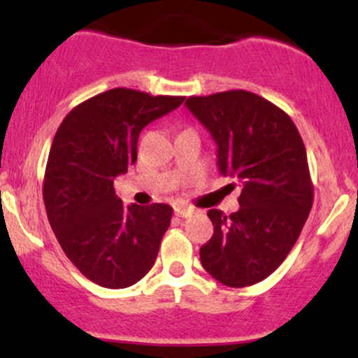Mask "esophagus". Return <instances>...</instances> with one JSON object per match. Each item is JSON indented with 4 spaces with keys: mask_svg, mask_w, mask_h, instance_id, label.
I'll list each match as a JSON object with an SVG mask.
<instances>
[{
    "mask_svg": "<svg viewBox=\"0 0 358 358\" xmlns=\"http://www.w3.org/2000/svg\"><path fill=\"white\" fill-rule=\"evenodd\" d=\"M175 213L178 217H183V219H187V217H190L192 213H195V208L187 207V205H176Z\"/></svg>",
    "mask_w": 358,
    "mask_h": 358,
    "instance_id": "esophagus-1",
    "label": "esophagus"
}]
</instances>
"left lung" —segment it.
<instances>
[{"mask_svg":"<svg viewBox=\"0 0 358 358\" xmlns=\"http://www.w3.org/2000/svg\"><path fill=\"white\" fill-rule=\"evenodd\" d=\"M185 104L215 139L220 173L241 187L239 210H208L213 236L200 261L222 285L252 286L281 266L310 215L305 143L285 110L248 90L192 96Z\"/></svg>","mask_w":358,"mask_h":358,"instance_id":"left-lung-1","label":"left lung"}]
</instances>
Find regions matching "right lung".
<instances>
[{"label": "right lung", "instance_id": "add662e5", "mask_svg": "<svg viewBox=\"0 0 358 358\" xmlns=\"http://www.w3.org/2000/svg\"><path fill=\"white\" fill-rule=\"evenodd\" d=\"M183 101L116 87L80 102L57 129L43 178L47 217L65 256L96 285L133 286L153 268L173 208L126 207L114 178L136 163L143 127Z\"/></svg>", "mask_w": 358, "mask_h": 358}]
</instances>
